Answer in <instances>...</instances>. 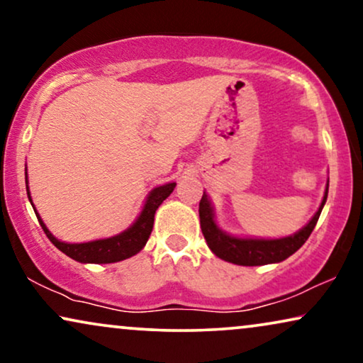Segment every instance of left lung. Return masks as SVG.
<instances>
[{"mask_svg": "<svg viewBox=\"0 0 363 363\" xmlns=\"http://www.w3.org/2000/svg\"><path fill=\"white\" fill-rule=\"evenodd\" d=\"M327 193H329V182L324 193L319 210L307 225L294 235L279 238V240H252V238H238L231 236L220 230L215 221V213L208 195L203 193L200 200V223L203 236L208 242V247L215 252L218 257L238 266H262L281 262L299 250L307 241L312 230L317 225L322 208L325 205Z\"/></svg>", "mask_w": 363, "mask_h": 363, "instance_id": "8db88e82", "label": "left lung"}]
</instances>
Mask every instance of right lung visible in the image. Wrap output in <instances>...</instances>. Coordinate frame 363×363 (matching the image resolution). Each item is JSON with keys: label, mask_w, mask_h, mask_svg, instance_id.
<instances>
[{"label": "right lung", "mask_w": 363, "mask_h": 363, "mask_svg": "<svg viewBox=\"0 0 363 363\" xmlns=\"http://www.w3.org/2000/svg\"><path fill=\"white\" fill-rule=\"evenodd\" d=\"M175 185L177 183H167V185L153 188L150 195L147 198L145 205H143L140 216L137 218L135 223H133L128 230L121 233V235L106 238V240L76 242V245H72V242L59 241L57 238H54L51 235V231L48 230L46 225H44L41 216H39V213L36 210H34V213H36L39 225H41L44 233H46L49 241H51L59 251H62L64 255L72 257L74 261H79V262L108 264V262L123 261L127 259V257L137 255V252L147 245L153 228V218H155L157 208L162 205L163 200H167V198L170 196V193L173 191ZM26 191H28L29 201H31V195H29V186H28V173H26Z\"/></svg>", "instance_id": "1"}]
</instances>
